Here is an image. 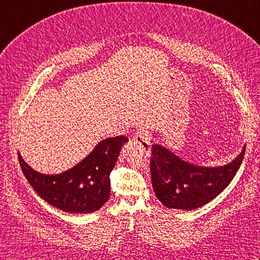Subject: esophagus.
Listing matches in <instances>:
<instances>
[{
    "instance_id": "1",
    "label": "esophagus",
    "mask_w": 260,
    "mask_h": 260,
    "mask_svg": "<svg viewBox=\"0 0 260 260\" xmlns=\"http://www.w3.org/2000/svg\"><path fill=\"white\" fill-rule=\"evenodd\" d=\"M151 140H152V136L150 134V132H147L143 128L137 129L133 134V141L139 143V144H142L146 151L150 150Z\"/></svg>"
}]
</instances>
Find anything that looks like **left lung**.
Returning <instances> with one entry per match:
<instances>
[{"instance_id":"1","label":"left lung","mask_w":260,"mask_h":260,"mask_svg":"<svg viewBox=\"0 0 260 260\" xmlns=\"http://www.w3.org/2000/svg\"><path fill=\"white\" fill-rule=\"evenodd\" d=\"M151 152L152 186L158 200L168 208L192 210L213 200L230 184L246 146L233 162L220 168L196 167L157 144Z\"/></svg>"}]
</instances>
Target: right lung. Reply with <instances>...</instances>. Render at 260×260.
Here are the masks:
<instances>
[{
    "label": "right lung",
    "instance_id": "right-lung-1",
    "mask_svg": "<svg viewBox=\"0 0 260 260\" xmlns=\"http://www.w3.org/2000/svg\"><path fill=\"white\" fill-rule=\"evenodd\" d=\"M127 141L126 136L104 140L76 167L57 175L32 170L20 153L19 163L30 185L43 200L69 213H90L101 209L109 199V174Z\"/></svg>",
    "mask_w": 260,
    "mask_h": 260
}]
</instances>
